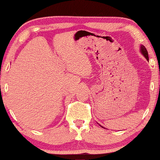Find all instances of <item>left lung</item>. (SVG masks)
<instances>
[{
	"label": "left lung",
	"mask_w": 160,
	"mask_h": 160,
	"mask_svg": "<svg viewBox=\"0 0 160 160\" xmlns=\"http://www.w3.org/2000/svg\"><path fill=\"white\" fill-rule=\"evenodd\" d=\"M141 52L142 54H143V56L146 57V59H147V60H149L148 52H147V49H146V47L144 46H141Z\"/></svg>",
	"instance_id": "1"
}]
</instances>
